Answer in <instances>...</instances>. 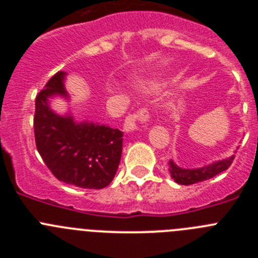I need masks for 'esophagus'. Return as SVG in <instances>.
<instances>
[{
  "instance_id": "1",
  "label": "esophagus",
  "mask_w": 258,
  "mask_h": 258,
  "mask_svg": "<svg viewBox=\"0 0 258 258\" xmlns=\"http://www.w3.org/2000/svg\"><path fill=\"white\" fill-rule=\"evenodd\" d=\"M150 120V113L147 108H141L137 112L127 115L124 121V131L125 132H133L137 126V122L146 124Z\"/></svg>"
}]
</instances>
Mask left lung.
Segmentation results:
<instances>
[{
  "label": "left lung",
  "mask_w": 258,
  "mask_h": 258,
  "mask_svg": "<svg viewBox=\"0 0 258 258\" xmlns=\"http://www.w3.org/2000/svg\"><path fill=\"white\" fill-rule=\"evenodd\" d=\"M232 160H234V155L230 157H226L223 160H218L216 163H212L203 168H197V169H183L179 168L178 165H175L173 160L169 161V172L172 178L174 179L177 183L179 184H194L198 182L207 181L209 178H213L214 175H217L218 173L226 170L230 165H231Z\"/></svg>",
  "instance_id": "8db88e82"
}]
</instances>
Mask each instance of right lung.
Returning a JSON list of instances; mask_svg holds the SVG:
<instances>
[{
	"instance_id": "1",
	"label": "right lung",
	"mask_w": 258,
	"mask_h": 258,
	"mask_svg": "<svg viewBox=\"0 0 258 258\" xmlns=\"http://www.w3.org/2000/svg\"><path fill=\"white\" fill-rule=\"evenodd\" d=\"M66 72H56L36 97V147L59 181L81 188H103L112 182L122 151V132L94 122H76L50 108L49 98H68Z\"/></svg>"
}]
</instances>
